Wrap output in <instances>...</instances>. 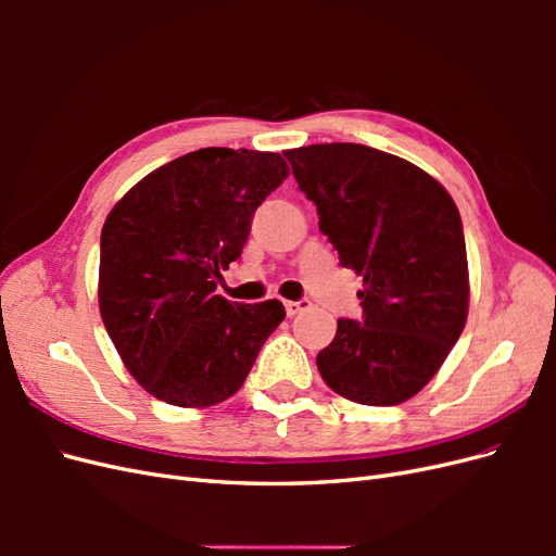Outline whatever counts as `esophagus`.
Returning a JSON list of instances; mask_svg holds the SVG:
<instances>
[{
  "mask_svg": "<svg viewBox=\"0 0 556 556\" xmlns=\"http://www.w3.org/2000/svg\"><path fill=\"white\" fill-rule=\"evenodd\" d=\"M311 306L308 299H299V301H285V311H288L290 317H294L296 313H301L304 308Z\"/></svg>",
  "mask_w": 556,
  "mask_h": 556,
  "instance_id": "obj_1",
  "label": "esophagus"
}]
</instances>
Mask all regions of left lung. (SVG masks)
<instances>
[{"instance_id":"1","label":"left lung","mask_w":556,"mask_h":556,"mask_svg":"<svg viewBox=\"0 0 556 556\" xmlns=\"http://www.w3.org/2000/svg\"><path fill=\"white\" fill-rule=\"evenodd\" d=\"M319 231L364 278V317L339 319L317 371L336 394L396 406L439 374L468 315L462 217L419 166L362 143L285 150Z\"/></svg>"}]
</instances>
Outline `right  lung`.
I'll use <instances>...</instances> for the list:
<instances>
[{"instance_id":"obj_1","label":"right lung","mask_w":556,"mask_h":556,"mask_svg":"<svg viewBox=\"0 0 556 556\" xmlns=\"http://www.w3.org/2000/svg\"><path fill=\"white\" fill-rule=\"evenodd\" d=\"M278 153L201 148L141 178L111 208L99 255V313L127 371L180 408L241 390L285 319L278 299L215 294L241 257L252 213L288 178Z\"/></svg>"}]
</instances>
